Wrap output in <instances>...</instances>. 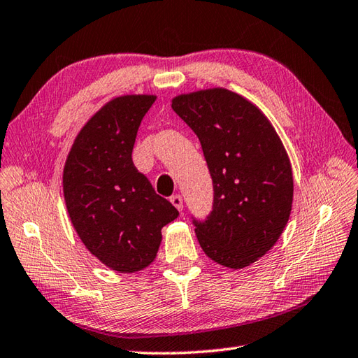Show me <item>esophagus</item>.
I'll list each match as a JSON object with an SVG mask.
<instances>
[{"label":"esophagus","instance_id":"obj_1","mask_svg":"<svg viewBox=\"0 0 358 358\" xmlns=\"http://www.w3.org/2000/svg\"><path fill=\"white\" fill-rule=\"evenodd\" d=\"M170 202H171L174 206H176V208H178L179 211L184 210V202H182V197H180L179 194L171 196V197H170Z\"/></svg>","mask_w":358,"mask_h":358}]
</instances>
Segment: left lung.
Wrapping results in <instances>:
<instances>
[{
    "mask_svg": "<svg viewBox=\"0 0 358 358\" xmlns=\"http://www.w3.org/2000/svg\"><path fill=\"white\" fill-rule=\"evenodd\" d=\"M199 138L213 179V210L193 219L203 252L227 268L254 264L273 248L292 206L291 162L279 134L241 94L208 89L173 98Z\"/></svg>",
    "mask_w": 358,
    "mask_h": 358,
    "instance_id": "obj_1",
    "label": "left lung"
}]
</instances>
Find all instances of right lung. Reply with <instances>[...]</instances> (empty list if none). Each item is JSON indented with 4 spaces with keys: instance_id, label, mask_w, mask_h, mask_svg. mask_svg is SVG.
<instances>
[{
    "instance_id": "1",
    "label": "right lung",
    "mask_w": 358,
    "mask_h": 358,
    "mask_svg": "<svg viewBox=\"0 0 358 358\" xmlns=\"http://www.w3.org/2000/svg\"><path fill=\"white\" fill-rule=\"evenodd\" d=\"M153 94H124L98 110L71 145L62 188L71 224L94 257L117 273L155 260L161 229L179 216L133 164L131 152Z\"/></svg>"
}]
</instances>
